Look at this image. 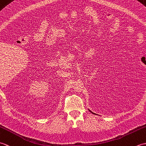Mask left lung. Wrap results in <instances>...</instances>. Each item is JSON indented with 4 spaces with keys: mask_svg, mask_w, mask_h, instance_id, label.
Returning a JSON list of instances; mask_svg holds the SVG:
<instances>
[{
    "mask_svg": "<svg viewBox=\"0 0 146 146\" xmlns=\"http://www.w3.org/2000/svg\"><path fill=\"white\" fill-rule=\"evenodd\" d=\"M90 111H91V112H92V113H94V114H95V113H94V112H92V111H90Z\"/></svg>",
    "mask_w": 146,
    "mask_h": 146,
    "instance_id": "left-lung-1",
    "label": "left lung"
}]
</instances>
